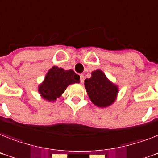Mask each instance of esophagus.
<instances>
[{"instance_id":"esophagus-1","label":"esophagus","mask_w":158,"mask_h":158,"mask_svg":"<svg viewBox=\"0 0 158 158\" xmlns=\"http://www.w3.org/2000/svg\"><path fill=\"white\" fill-rule=\"evenodd\" d=\"M80 82L82 83L84 82V76H83V75H80Z\"/></svg>"}]
</instances>
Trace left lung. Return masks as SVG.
<instances>
[{"mask_svg":"<svg viewBox=\"0 0 158 158\" xmlns=\"http://www.w3.org/2000/svg\"><path fill=\"white\" fill-rule=\"evenodd\" d=\"M84 85L91 102L99 108H107L113 104L119 91L117 86L100 70L92 71L91 78L85 79Z\"/></svg>","mask_w":158,"mask_h":158,"instance_id":"1","label":"left lung"}]
</instances>
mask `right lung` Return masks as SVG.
I'll return each mask as SVG.
<instances>
[{"label": "right lung", "instance_id": "obj_1", "mask_svg": "<svg viewBox=\"0 0 158 158\" xmlns=\"http://www.w3.org/2000/svg\"><path fill=\"white\" fill-rule=\"evenodd\" d=\"M79 83V75L73 70L65 71L58 67L50 69L45 76L44 81L38 86V92L48 101H55L70 84Z\"/></svg>", "mask_w": 158, "mask_h": 158}]
</instances>
